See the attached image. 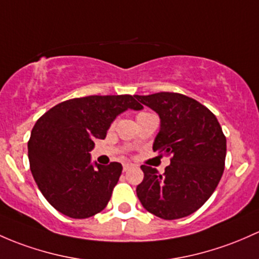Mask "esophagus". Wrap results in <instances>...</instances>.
Returning <instances> with one entry per match:
<instances>
[{
    "instance_id": "34e87169",
    "label": "esophagus",
    "mask_w": 259,
    "mask_h": 259,
    "mask_svg": "<svg viewBox=\"0 0 259 259\" xmlns=\"http://www.w3.org/2000/svg\"><path fill=\"white\" fill-rule=\"evenodd\" d=\"M133 166L130 165V164H125L124 166H122V171H124V172H126L127 170H130V168H132Z\"/></svg>"
}]
</instances>
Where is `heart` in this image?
Instances as JSON below:
<instances>
[{"instance_id":"1","label":"heart","mask_w":259,"mask_h":259,"mask_svg":"<svg viewBox=\"0 0 259 259\" xmlns=\"http://www.w3.org/2000/svg\"><path fill=\"white\" fill-rule=\"evenodd\" d=\"M144 114H148V113H140V114H139L138 116H140V115H144Z\"/></svg>"}]
</instances>
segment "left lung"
Returning a JSON list of instances; mask_svg holds the SVG:
<instances>
[{
	"label": "left lung",
	"mask_w": 259,
	"mask_h": 259,
	"mask_svg": "<svg viewBox=\"0 0 259 259\" xmlns=\"http://www.w3.org/2000/svg\"><path fill=\"white\" fill-rule=\"evenodd\" d=\"M135 98L160 118L152 150L172 156L162 175L141 165L139 200L160 219L189 216L208 200L222 178L226 137L221 125L205 105L184 94L161 92Z\"/></svg>",
	"instance_id": "left-lung-1"
}]
</instances>
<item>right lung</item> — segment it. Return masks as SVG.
Here are the masks:
<instances>
[{
  "instance_id": "add662e5",
  "label": "right lung",
  "mask_w": 259,
  "mask_h": 259,
  "mask_svg": "<svg viewBox=\"0 0 259 259\" xmlns=\"http://www.w3.org/2000/svg\"><path fill=\"white\" fill-rule=\"evenodd\" d=\"M141 110L132 95H91L65 100L43 114L28 141L32 175L46 200L72 219L103 211L122 166L92 164L95 139H104L122 111Z\"/></svg>"
}]
</instances>
